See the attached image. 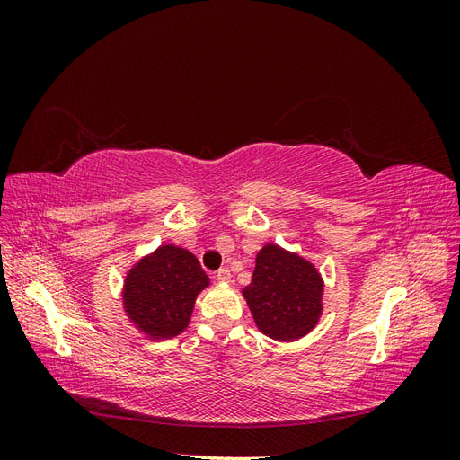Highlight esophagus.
I'll return each mask as SVG.
<instances>
[{"label":"esophagus","mask_w":460,"mask_h":460,"mask_svg":"<svg viewBox=\"0 0 460 460\" xmlns=\"http://www.w3.org/2000/svg\"><path fill=\"white\" fill-rule=\"evenodd\" d=\"M217 278H218V280H225V282H228L230 280V278H232V274H230V269H218L217 270Z\"/></svg>","instance_id":"34e87169"}]
</instances>
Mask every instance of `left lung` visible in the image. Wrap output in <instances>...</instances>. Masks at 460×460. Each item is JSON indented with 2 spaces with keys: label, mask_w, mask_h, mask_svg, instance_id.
<instances>
[{
  "label": "left lung",
  "mask_w": 460,
  "mask_h": 460,
  "mask_svg": "<svg viewBox=\"0 0 460 460\" xmlns=\"http://www.w3.org/2000/svg\"><path fill=\"white\" fill-rule=\"evenodd\" d=\"M320 296L323 280L313 264L278 245L261 249L252 284L243 289L259 330L280 341L313 330L323 311Z\"/></svg>",
  "instance_id": "obj_1"
}]
</instances>
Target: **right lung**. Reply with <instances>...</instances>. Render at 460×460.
Wrapping results in <instances>:
<instances>
[{
    "label": "right lung",
    "instance_id": "obj_1",
    "mask_svg": "<svg viewBox=\"0 0 460 460\" xmlns=\"http://www.w3.org/2000/svg\"><path fill=\"white\" fill-rule=\"evenodd\" d=\"M208 276L199 261L186 249L159 247L130 270L124 284V305L136 326L151 338L178 336L193 311V303Z\"/></svg>",
    "mask_w": 460,
    "mask_h": 460
}]
</instances>
